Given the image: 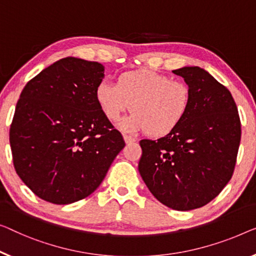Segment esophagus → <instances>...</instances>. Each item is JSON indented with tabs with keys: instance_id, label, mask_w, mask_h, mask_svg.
<instances>
[{
	"instance_id": "obj_1",
	"label": "esophagus",
	"mask_w": 256,
	"mask_h": 256,
	"mask_svg": "<svg viewBox=\"0 0 256 256\" xmlns=\"http://www.w3.org/2000/svg\"><path fill=\"white\" fill-rule=\"evenodd\" d=\"M124 140H125V142H126V144H131V142H134L136 139L133 138V136H131L124 134Z\"/></svg>"
}]
</instances>
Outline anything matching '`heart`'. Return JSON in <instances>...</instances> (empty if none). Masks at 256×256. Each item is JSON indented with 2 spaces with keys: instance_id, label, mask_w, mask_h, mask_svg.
<instances>
[{
  "instance_id": "heart-1",
  "label": "heart",
  "mask_w": 256,
  "mask_h": 256,
  "mask_svg": "<svg viewBox=\"0 0 256 256\" xmlns=\"http://www.w3.org/2000/svg\"><path fill=\"white\" fill-rule=\"evenodd\" d=\"M95 98L112 122L120 120L132 104L133 114L120 124L124 131L164 136L184 122L192 96L188 85L182 80L152 70H133L120 74L116 84L98 82Z\"/></svg>"
}]
</instances>
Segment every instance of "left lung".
I'll return each instance as SVG.
<instances>
[{"instance_id": "1", "label": "left lung", "mask_w": 256, "mask_h": 256, "mask_svg": "<svg viewBox=\"0 0 256 256\" xmlns=\"http://www.w3.org/2000/svg\"><path fill=\"white\" fill-rule=\"evenodd\" d=\"M190 90V106L179 126L158 140L140 141L139 172L152 196L174 210L204 207L234 174L242 138L237 104L207 71H172Z\"/></svg>"}]
</instances>
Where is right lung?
<instances>
[{
	"label": "right lung",
	"mask_w": 256,
	"mask_h": 256,
	"mask_svg": "<svg viewBox=\"0 0 256 256\" xmlns=\"http://www.w3.org/2000/svg\"><path fill=\"white\" fill-rule=\"evenodd\" d=\"M104 77L98 62L66 57L22 90L10 125L16 172L44 201L85 199L104 180L125 146L101 112L95 88Z\"/></svg>",
	"instance_id": "obj_1"
}]
</instances>
